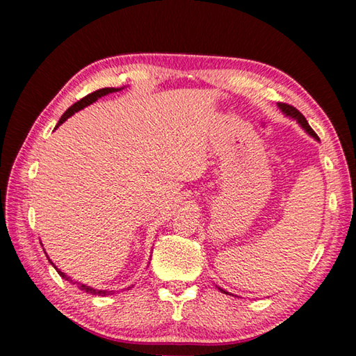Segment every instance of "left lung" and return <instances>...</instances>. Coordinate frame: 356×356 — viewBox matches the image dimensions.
Wrapping results in <instances>:
<instances>
[{"mask_svg":"<svg viewBox=\"0 0 356 356\" xmlns=\"http://www.w3.org/2000/svg\"><path fill=\"white\" fill-rule=\"evenodd\" d=\"M278 108L280 110L282 111V114H284V116H287V118H291V119H293V120H297L298 122V125L301 129H303L306 134H308L309 136H312L314 138L316 141H318V136L316 135V131L312 130L311 127H309V124H308V120H306V118L303 116V114H301L297 108H293V106H291V105H287V104H278ZM220 291L222 292V293H229V292H226V291H222L221 287H218ZM231 295V293H229Z\"/></svg>","mask_w":356,"mask_h":356,"instance_id":"obj_1","label":"left lung"}]
</instances>
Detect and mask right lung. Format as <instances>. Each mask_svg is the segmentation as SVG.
Segmentation results:
<instances>
[{
  "label": "right lung",
  "mask_w": 356,
  "mask_h": 356,
  "mask_svg": "<svg viewBox=\"0 0 356 356\" xmlns=\"http://www.w3.org/2000/svg\"><path fill=\"white\" fill-rule=\"evenodd\" d=\"M122 89H124V88H102V89H97V91L88 94L86 97H83L81 100H78L76 104L72 105V106L69 108V110L63 114L61 119L58 120L56 129H58L59 125H61L63 122H65V120H67V119L72 116V114H75V113H78L80 110H83V108H86V106L91 105V104H94L95 100L102 99V97H104V95L113 94V92H119V91H122ZM47 257H48V256H47ZM48 261H50V264L53 265V267L56 268V272L59 273V276H61V278H64L65 281L74 282V284H76L78 289H80V291H83V292L91 293V295H100V297H105V295H113V293H114V291H99V289H94V287H91V286H86V284H81V282H78V281H74V280L70 278V276H67L64 272H61V270H59V268L56 267V265L51 262V259H48ZM127 289H130V287H127Z\"/></svg>",
  "instance_id": "1"
}]
</instances>
